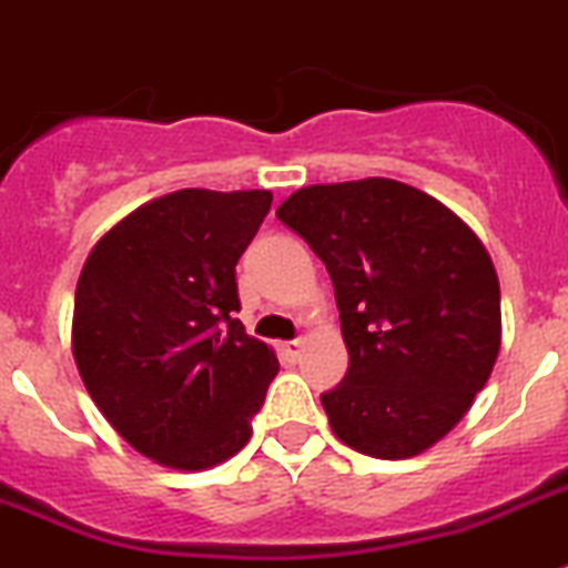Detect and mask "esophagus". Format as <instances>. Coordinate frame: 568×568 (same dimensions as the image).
I'll use <instances>...</instances> for the list:
<instances>
[{"instance_id": "esophagus-1", "label": "esophagus", "mask_w": 568, "mask_h": 568, "mask_svg": "<svg viewBox=\"0 0 568 568\" xmlns=\"http://www.w3.org/2000/svg\"><path fill=\"white\" fill-rule=\"evenodd\" d=\"M303 339H291V342H283L280 345V351H283V359L285 362H300L303 359Z\"/></svg>"}]
</instances>
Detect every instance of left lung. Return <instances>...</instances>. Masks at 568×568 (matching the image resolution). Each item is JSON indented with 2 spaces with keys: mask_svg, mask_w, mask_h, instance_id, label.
Wrapping results in <instances>:
<instances>
[{
  "mask_svg": "<svg viewBox=\"0 0 568 568\" xmlns=\"http://www.w3.org/2000/svg\"><path fill=\"white\" fill-rule=\"evenodd\" d=\"M277 217L334 283L347 347L345 379L322 393L334 436L387 462L430 449L500 351V285L478 234L390 178L296 189Z\"/></svg>",
  "mask_w": 568,
  "mask_h": 568,
  "instance_id": "8db88e82",
  "label": "left lung"
}]
</instances>
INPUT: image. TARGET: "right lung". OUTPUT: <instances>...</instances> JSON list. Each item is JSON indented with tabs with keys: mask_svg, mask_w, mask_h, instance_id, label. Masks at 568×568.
Wrapping results in <instances>:
<instances>
[{
	"mask_svg": "<svg viewBox=\"0 0 568 568\" xmlns=\"http://www.w3.org/2000/svg\"><path fill=\"white\" fill-rule=\"evenodd\" d=\"M268 209V189H178L87 254L75 367L119 436L163 467L197 473L240 453L277 376V354L234 320V265Z\"/></svg>",
	"mask_w": 568,
	"mask_h": 568,
	"instance_id": "obj_1",
	"label": "right lung"
}]
</instances>
